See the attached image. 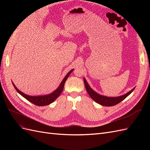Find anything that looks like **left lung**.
Masks as SVG:
<instances>
[{"instance_id": "8db88e82", "label": "left lung", "mask_w": 150, "mask_h": 150, "mask_svg": "<svg viewBox=\"0 0 150 150\" xmlns=\"http://www.w3.org/2000/svg\"><path fill=\"white\" fill-rule=\"evenodd\" d=\"M84 83L86 87V89L88 93L89 94L90 97L95 102H96L97 103L104 106H112L120 103L121 101L124 100L127 96H128L133 91V90L135 88H134L133 89L129 91L126 94H125L124 95H122V96H120L108 97L106 96H103V95L99 94L96 91H94L90 87L84 78Z\"/></svg>"}]
</instances>
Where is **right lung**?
<instances>
[{"mask_svg": "<svg viewBox=\"0 0 150 150\" xmlns=\"http://www.w3.org/2000/svg\"><path fill=\"white\" fill-rule=\"evenodd\" d=\"M73 70H74V69H71L69 72H68V73L66 75V76L64 77V78L63 79V80L62 81V82L61 83L60 85L59 86V87L55 91H53L52 93H50L49 94H46V95H41V96H29V95L24 94V93L21 91L20 90L17 89V88H16V86H15L14 84L13 83V82H12V83L13 87L15 88L17 91L22 96H23L24 98H25L27 100H28L29 102L32 103L34 104H35V105H37V106H39L49 105V104L54 102L59 96V95L61 94V93L62 91L63 88H64V83L66 82V79H67L68 77L69 76V75L71 74V73Z\"/></svg>", "mask_w": 150, "mask_h": 150, "instance_id": "1", "label": "right lung"}]
</instances>
